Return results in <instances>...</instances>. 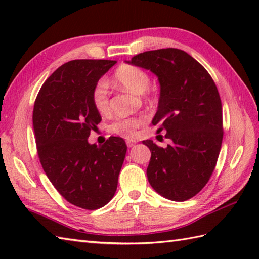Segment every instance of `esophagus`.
Returning a JSON list of instances; mask_svg holds the SVG:
<instances>
[{"mask_svg": "<svg viewBox=\"0 0 259 259\" xmlns=\"http://www.w3.org/2000/svg\"><path fill=\"white\" fill-rule=\"evenodd\" d=\"M125 144H126V146H128L129 148H131V147H134V146H135V144H136V141H135V140H130V139H126V140H125Z\"/></svg>", "mask_w": 259, "mask_h": 259, "instance_id": "1", "label": "esophagus"}]
</instances>
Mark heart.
Here are the masks:
<instances>
[{
  "instance_id": "b5f03b06",
  "label": "heart",
  "mask_w": 259,
  "mask_h": 259,
  "mask_svg": "<svg viewBox=\"0 0 259 259\" xmlns=\"http://www.w3.org/2000/svg\"><path fill=\"white\" fill-rule=\"evenodd\" d=\"M113 82L123 89L135 92L144 93L150 84V76L140 67L134 64H121L114 71ZM91 102L99 113L107 114L110 111L109 89L104 80H99L91 91ZM145 122L144 117L119 118L112 122L110 129L112 133L128 137L136 136L137 129Z\"/></svg>"
}]
</instances>
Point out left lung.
Returning a JSON list of instances; mask_svg holds the SVG:
<instances>
[{
  "mask_svg": "<svg viewBox=\"0 0 259 259\" xmlns=\"http://www.w3.org/2000/svg\"><path fill=\"white\" fill-rule=\"evenodd\" d=\"M129 63L158 76L160 98L152 124L172 141L167 148L142 141L151 151L148 180L167 199L188 200L206 186L221 152L223 109L217 87L207 70L179 49L147 51Z\"/></svg>",
  "mask_w": 259,
  "mask_h": 259,
  "instance_id": "obj_1",
  "label": "left lung"
}]
</instances>
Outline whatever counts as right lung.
Segmentation results:
<instances>
[{
	"label": "right lung",
	"mask_w": 259,
	"mask_h": 259,
	"mask_svg": "<svg viewBox=\"0 0 259 259\" xmlns=\"http://www.w3.org/2000/svg\"><path fill=\"white\" fill-rule=\"evenodd\" d=\"M117 63L112 60H73L41 87L33 108V129L42 168L59 194L72 205L95 210L112 199L125 157L122 138L102 146L88 142L101 115L91 91Z\"/></svg>",
	"instance_id": "1"
}]
</instances>
